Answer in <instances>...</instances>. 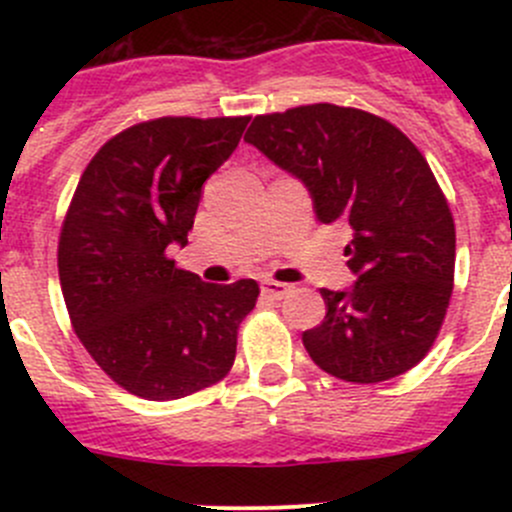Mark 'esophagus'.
Here are the masks:
<instances>
[{
	"instance_id": "esophagus-1",
	"label": "esophagus",
	"mask_w": 512,
	"mask_h": 512,
	"mask_svg": "<svg viewBox=\"0 0 512 512\" xmlns=\"http://www.w3.org/2000/svg\"><path fill=\"white\" fill-rule=\"evenodd\" d=\"M262 292L272 299H282L289 292V285H285V282H277V280H262Z\"/></svg>"
}]
</instances>
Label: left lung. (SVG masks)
<instances>
[{
	"label": "left lung",
	"instance_id": "left-lung-1",
	"mask_svg": "<svg viewBox=\"0 0 512 512\" xmlns=\"http://www.w3.org/2000/svg\"><path fill=\"white\" fill-rule=\"evenodd\" d=\"M247 143L309 188L319 223H347L349 292L322 289L327 317L302 334L337 379L379 384L414 369L446 319L456 225L426 158L369 111L309 103L255 116Z\"/></svg>",
	"mask_w": 512,
	"mask_h": 512
}]
</instances>
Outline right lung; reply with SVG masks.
<instances>
[{"label": "right lung", "instance_id": "right-lung-1", "mask_svg": "<svg viewBox=\"0 0 512 512\" xmlns=\"http://www.w3.org/2000/svg\"><path fill=\"white\" fill-rule=\"evenodd\" d=\"M250 116H163L108 138L81 173L59 235V280L76 337L128 394L173 401L232 369L255 280L210 285L175 267L203 183Z\"/></svg>", "mask_w": 512, "mask_h": 512}]
</instances>
